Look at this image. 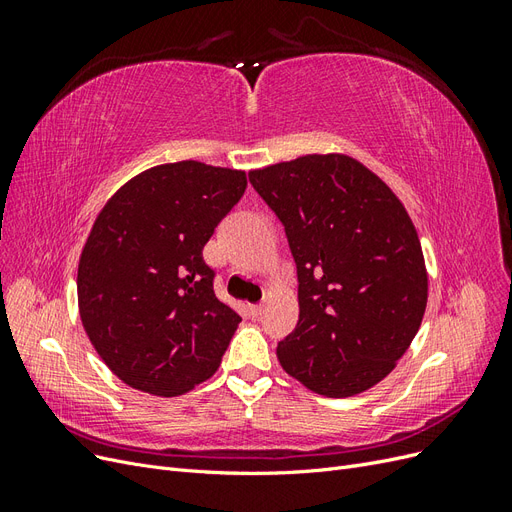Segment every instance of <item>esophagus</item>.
<instances>
[{
	"label": "esophagus",
	"instance_id": "1",
	"mask_svg": "<svg viewBox=\"0 0 512 512\" xmlns=\"http://www.w3.org/2000/svg\"><path fill=\"white\" fill-rule=\"evenodd\" d=\"M262 307H265L262 303H258V305H250V314H252L254 318H258V316L262 314Z\"/></svg>",
	"mask_w": 512,
	"mask_h": 512
}]
</instances>
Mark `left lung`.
<instances>
[{
  "label": "left lung",
  "instance_id": "8db88e82",
  "mask_svg": "<svg viewBox=\"0 0 512 512\" xmlns=\"http://www.w3.org/2000/svg\"><path fill=\"white\" fill-rule=\"evenodd\" d=\"M284 224L299 277V322L277 344L288 376L352 397L395 369L421 327L427 269L406 207L344 153L250 170Z\"/></svg>",
  "mask_w": 512,
  "mask_h": 512
}]
</instances>
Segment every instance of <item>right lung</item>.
I'll return each instance as SVG.
<instances>
[{"label":"right lung","mask_w":512,"mask_h":512,"mask_svg":"<svg viewBox=\"0 0 512 512\" xmlns=\"http://www.w3.org/2000/svg\"><path fill=\"white\" fill-rule=\"evenodd\" d=\"M245 188L243 170L183 160L143 170L98 213L79 260V314L132 389L177 397L218 371L241 316L215 297L203 247Z\"/></svg>","instance_id":"obj_1"}]
</instances>
